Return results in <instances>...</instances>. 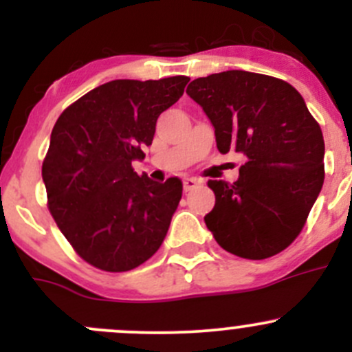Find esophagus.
<instances>
[{"label": "esophagus", "mask_w": 352, "mask_h": 352, "mask_svg": "<svg viewBox=\"0 0 352 352\" xmlns=\"http://www.w3.org/2000/svg\"><path fill=\"white\" fill-rule=\"evenodd\" d=\"M199 184H201V180L194 179V177H187V179H184V190H186V192H189V190L196 189Z\"/></svg>", "instance_id": "esophagus-1"}]
</instances>
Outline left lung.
<instances>
[{"mask_svg":"<svg viewBox=\"0 0 352 352\" xmlns=\"http://www.w3.org/2000/svg\"><path fill=\"white\" fill-rule=\"evenodd\" d=\"M214 126L219 153L247 156L236 182L209 180L206 226L219 247L262 261L289 247L324 186V136L303 97L279 78L223 71L187 87Z\"/></svg>","mask_w":352,"mask_h":352,"instance_id":"8db88e82","label":"left lung"}]
</instances>
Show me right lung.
Returning a JSON list of instances; mask_svg holds the SVG:
<instances>
[{"label":"right lung","mask_w":352,"mask_h":352,"mask_svg":"<svg viewBox=\"0 0 352 352\" xmlns=\"http://www.w3.org/2000/svg\"><path fill=\"white\" fill-rule=\"evenodd\" d=\"M187 76L113 80L65 109L56 120L42 179L47 208L78 255L94 267L126 272L162 245L182 197L175 177L165 184L138 175L156 119L172 107Z\"/></svg>","instance_id":"1"}]
</instances>
